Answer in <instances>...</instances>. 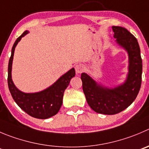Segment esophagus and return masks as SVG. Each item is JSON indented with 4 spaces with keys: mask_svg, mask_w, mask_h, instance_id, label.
Returning a JSON list of instances; mask_svg holds the SVG:
<instances>
[{
    "mask_svg": "<svg viewBox=\"0 0 149 149\" xmlns=\"http://www.w3.org/2000/svg\"><path fill=\"white\" fill-rule=\"evenodd\" d=\"M85 66L84 65L81 64V63H79V64H77L75 66V71L77 74H80L84 71Z\"/></svg>",
    "mask_w": 149,
    "mask_h": 149,
    "instance_id": "obj_1",
    "label": "esophagus"
}]
</instances>
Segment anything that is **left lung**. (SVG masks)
I'll return each instance as SVG.
<instances>
[{
  "label": "left lung",
  "instance_id": "8db88e82",
  "mask_svg": "<svg viewBox=\"0 0 149 149\" xmlns=\"http://www.w3.org/2000/svg\"><path fill=\"white\" fill-rule=\"evenodd\" d=\"M116 42L127 52L128 74L125 81L113 88L104 86L86 73L81 74L83 92L91 108L101 114L114 115L125 110L137 97L142 80L143 64L137 39L128 30L112 27Z\"/></svg>",
  "mask_w": 149,
  "mask_h": 149
}]
</instances>
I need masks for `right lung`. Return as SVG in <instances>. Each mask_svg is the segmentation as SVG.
Segmentation results:
<instances>
[{"label":"right lung","instance_id":"add662e5","mask_svg":"<svg viewBox=\"0 0 149 149\" xmlns=\"http://www.w3.org/2000/svg\"><path fill=\"white\" fill-rule=\"evenodd\" d=\"M29 33L25 31L17 39L12 49V55L8 66V86L12 98L22 110L33 118L46 119L55 116L60 110L63 103V93L69 86L70 80L75 76V71L72 68L58 79L46 89L36 93H25L19 91L14 84L12 78V62L15 49L22 37Z\"/></svg>","mask_w":149,"mask_h":149}]
</instances>
